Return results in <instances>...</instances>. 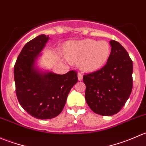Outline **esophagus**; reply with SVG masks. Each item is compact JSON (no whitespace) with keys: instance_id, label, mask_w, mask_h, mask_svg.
<instances>
[{"instance_id":"esophagus-1","label":"esophagus","mask_w":146,"mask_h":146,"mask_svg":"<svg viewBox=\"0 0 146 146\" xmlns=\"http://www.w3.org/2000/svg\"><path fill=\"white\" fill-rule=\"evenodd\" d=\"M82 76H83V75L81 73H78V80L81 81L82 80Z\"/></svg>"}]
</instances>
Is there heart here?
I'll return each instance as SVG.
<instances>
[{"label":"heart","mask_w":146,"mask_h":146,"mask_svg":"<svg viewBox=\"0 0 146 146\" xmlns=\"http://www.w3.org/2000/svg\"><path fill=\"white\" fill-rule=\"evenodd\" d=\"M110 54V45L106 41L85 39L68 44L64 58L67 62L78 63L85 71H95L107 63Z\"/></svg>","instance_id":"b5f03b06"}]
</instances>
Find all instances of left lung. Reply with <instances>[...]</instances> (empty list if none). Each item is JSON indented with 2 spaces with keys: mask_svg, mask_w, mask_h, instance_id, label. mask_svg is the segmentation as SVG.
Returning a JSON list of instances; mask_svg holds the SVG:
<instances>
[{
  "mask_svg": "<svg viewBox=\"0 0 146 146\" xmlns=\"http://www.w3.org/2000/svg\"><path fill=\"white\" fill-rule=\"evenodd\" d=\"M111 54L101 69L83 76L85 100L95 113L111 116L118 113L133 88V62L118 42L111 40Z\"/></svg>",
  "mask_w": 146,
  "mask_h": 146,
  "instance_id": "1",
  "label": "left lung"
}]
</instances>
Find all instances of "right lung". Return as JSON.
<instances>
[{
    "instance_id": "1",
    "label": "right lung",
    "mask_w": 146,
    "mask_h": 146,
    "mask_svg": "<svg viewBox=\"0 0 146 146\" xmlns=\"http://www.w3.org/2000/svg\"><path fill=\"white\" fill-rule=\"evenodd\" d=\"M48 36L41 35L27 42L14 66L15 92L19 103L28 114L39 119H52L62 111L68 95L78 82L76 70L64 75L39 72L35 61Z\"/></svg>"
}]
</instances>
